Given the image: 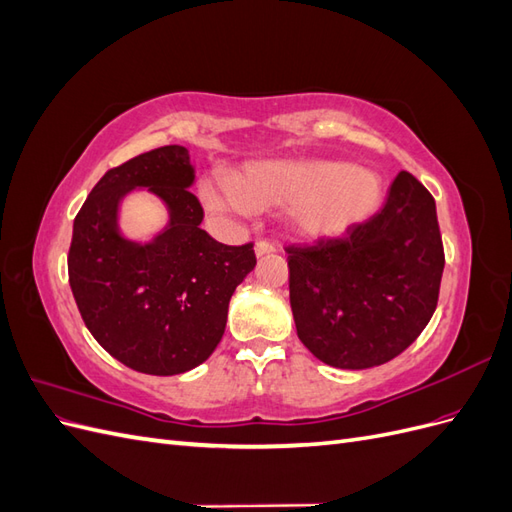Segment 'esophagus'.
<instances>
[{
  "label": "esophagus",
  "instance_id": "1",
  "mask_svg": "<svg viewBox=\"0 0 512 512\" xmlns=\"http://www.w3.org/2000/svg\"><path fill=\"white\" fill-rule=\"evenodd\" d=\"M254 252H256V256H258V258H262V256H269V254H273V252H275V245H273V243H269V241H258V243H256V247H254Z\"/></svg>",
  "mask_w": 512,
  "mask_h": 512
}]
</instances>
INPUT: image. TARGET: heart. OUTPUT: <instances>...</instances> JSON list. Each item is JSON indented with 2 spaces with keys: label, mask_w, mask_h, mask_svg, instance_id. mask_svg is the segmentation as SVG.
<instances>
[{
  "label": "heart",
  "mask_w": 512,
  "mask_h": 512,
  "mask_svg": "<svg viewBox=\"0 0 512 512\" xmlns=\"http://www.w3.org/2000/svg\"><path fill=\"white\" fill-rule=\"evenodd\" d=\"M198 194L215 218L282 207L292 235L327 239L344 235L378 209L382 181L374 170L342 160H260L230 177H203Z\"/></svg>",
  "instance_id": "1"
}]
</instances>
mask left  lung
I'll return each mask as SVG.
<instances>
[{"label":"left lung","mask_w":512,"mask_h":512,"mask_svg":"<svg viewBox=\"0 0 512 512\" xmlns=\"http://www.w3.org/2000/svg\"><path fill=\"white\" fill-rule=\"evenodd\" d=\"M286 254L297 335L331 367L389 363L436 312L444 271L436 200L406 170L367 222Z\"/></svg>","instance_id":"1"}]
</instances>
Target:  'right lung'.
Segmentation results:
<instances>
[{"mask_svg":"<svg viewBox=\"0 0 512 512\" xmlns=\"http://www.w3.org/2000/svg\"><path fill=\"white\" fill-rule=\"evenodd\" d=\"M192 183L188 149H151L108 170L74 218L68 275L85 327L141 374L175 376L205 363L224 335L232 292L256 267L252 243L224 245L200 228ZM136 187L169 209L167 228L149 244L118 230L120 198Z\"/></svg>","mask_w":512,"mask_h":512,"instance_id":"add662e5","label":"right lung"}]
</instances>
